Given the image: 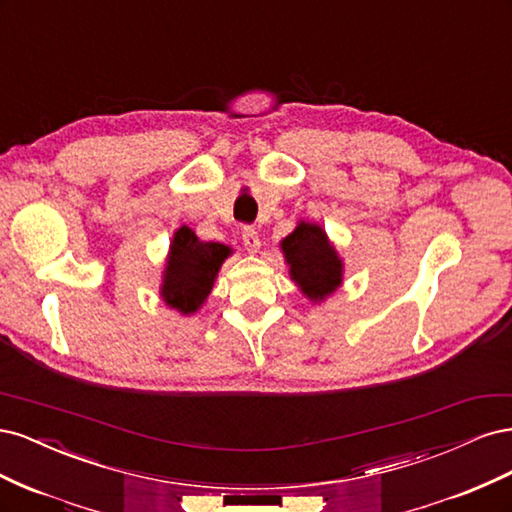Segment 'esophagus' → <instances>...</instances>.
Listing matches in <instances>:
<instances>
[{
    "instance_id": "obj_1",
    "label": "esophagus",
    "mask_w": 512,
    "mask_h": 512,
    "mask_svg": "<svg viewBox=\"0 0 512 512\" xmlns=\"http://www.w3.org/2000/svg\"><path fill=\"white\" fill-rule=\"evenodd\" d=\"M243 245H245V250L252 254L260 250V237L254 228H250V226L243 228Z\"/></svg>"
}]
</instances>
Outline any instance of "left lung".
Instances as JSON below:
<instances>
[{"label": "left lung", "instance_id": "obj_1", "mask_svg": "<svg viewBox=\"0 0 512 512\" xmlns=\"http://www.w3.org/2000/svg\"><path fill=\"white\" fill-rule=\"evenodd\" d=\"M280 247L290 267V280L297 282L309 301L320 303L342 286L344 262L318 224L301 220Z\"/></svg>", "mask_w": 512, "mask_h": 512}]
</instances>
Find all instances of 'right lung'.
<instances>
[{
	"mask_svg": "<svg viewBox=\"0 0 512 512\" xmlns=\"http://www.w3.org/2000/svg\"><path fill=\"white\" fill-rule=\"evenodd\" d=\"M228 256L230 247L224 243L200 241L188 226L175 230L160 288L164 303L183 316L198 312Z\"/></svg>",
	"mask_w": 512,
	"mask_h": 512,
	"instance_id": "obj_1",
	"label": "right lung"
}]
</instances>
